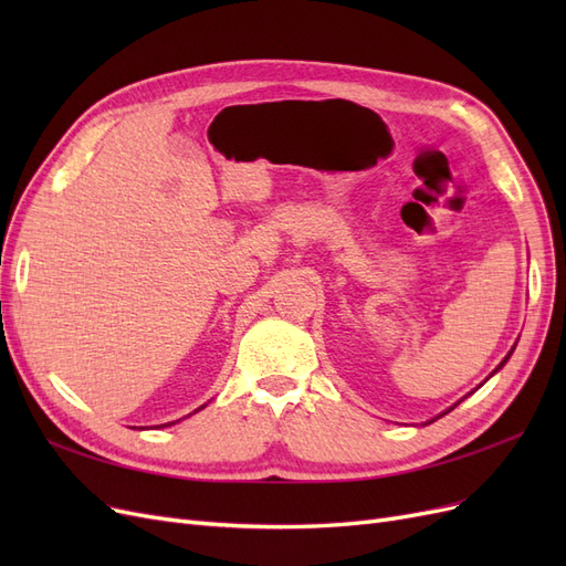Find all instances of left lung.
<instances>
[{"label": "left lung", "mask_w": 566, "mask_h": 566, "mask_svg": "<svg viewBox=\"0 0 566 566\" xmlns=\"http://www.w3.org/2000/svg\"><path fill=\"white\" fill-rule=\"evenodd\" d=\"M510 354H512V352H510ZM510 354H507V356H505V358H503V364H501V366H499V368H495V370H501V368H503V366H505V361H507V358H510ZM495 370H493V373H495Z\"/></svg>", "instance_id": "1"}]
</instances>
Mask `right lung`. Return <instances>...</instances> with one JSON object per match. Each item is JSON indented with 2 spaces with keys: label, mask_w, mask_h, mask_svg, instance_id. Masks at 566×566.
I'll use <instances>...</instances> for the list:
<instances>
[{
  "label": "right lung",
  "mask_w": 566,
  "mask_h": 566,
  "mask_svg": "<svg viewBox=\"0 0 566 566\" xmlns=\"http://www.w3.org/2000/svg\"><path fill=\"white\" fill-rule=\"evenodd\" d=\"M200 408H202V406H200ZM200 408H198V410H200ZM193 413H196V410H193Z\"/></svg>",
  "instance_id": "obj_1"
}]
</instances>
